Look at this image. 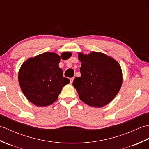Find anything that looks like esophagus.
Here are the masks:
<instances>
[{
  "instance_id": "obj_1",
  "label": "esophagus",
  "mask_w": 149,
  "mask_h": 149,
  "mask_svg": "<svg viewBox=\"0 0 149 149\" xmlns=\"http://www.w3.org/2000/svg\"><path fill=\"white\" fill-rule=\"evenodd\" d=\"M74 77H72V78L70 79V84H72V83H73V81H74Z\"/></svg>"
}]
</instances>
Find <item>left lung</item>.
<instances>
[{"label":"left lung","mask_w":149,"mask_h":149,"mask_svg":"<svg viewBox=\"0 0 149 149\" xmlns=\"http://www.w3.org/2000/svg\"><path fill=\"white\" fill-rule=\"evenodd\" d=\"M81 62V77H75L73 86L79 99L88 106L101 107L107 105L121 88L122 70L118 62L105 54L92 51L78 53Z\"/></svg>","instance_id":"left-lung-1"}]
</instances>
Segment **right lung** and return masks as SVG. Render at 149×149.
Masks as SVG:
<instances>
[{
    "mask_svg": "<svg viewBox=\"0 0 149 149\" xmlns=\"http://www.w3.org/2000/svg\"><path fill=\"white\" fill-rule=\"evenodd\" d=\"M71 56L70 52L60 56L47 52L23 63L18 72V82L28 100L39 107L51 105L57 100L63 87L70 83L63 77L59 63L61 59H68Z\"/></svg>",
    "mask_w": 149,
    "mask_h": 149,
    "instance_id": "1",
    "label": "right lung"
}]
</instances>
